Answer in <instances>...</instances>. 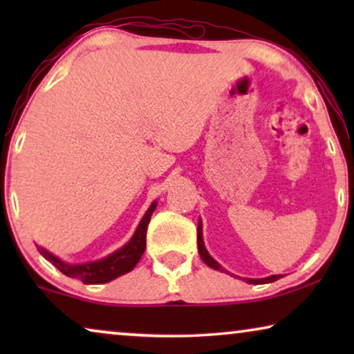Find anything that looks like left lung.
Returning a JSON list of instances; mask_svg holds the SVG:
<instances>
[{"mask_svg":"<svg viewBox=\"0 0 354 354\" xmlns=\"http://www.w3.org/2000/svg\"><path fill=\"white\" fill-rule=\"evenodd\" d=\"M196 234H198V251H200L201 259L205 261V264L209 266V268L216 269V270H222V272H224L225 269H222L221 266H219V263H216V261L211 258L209 253H207L206 248H205V243H203V236H201V221H200V224H198ZM280 277H282V275H270V277H266V279H243V280H246V282H248V283L259 285V283H270V282H275V280H279Z\"/></svg>","mask_w":354,"mask_h":354,"instance_id":"obj_1","label":"left lung"}]
</instances>
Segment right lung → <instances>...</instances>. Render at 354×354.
I'll use <instances>...</instances> for the list:
<instances>
[{
    "label": "right lung",
    "mask_w": 354,
    "mask_h": 354,
    "mask_svg": "<svg viewBox=\"0 0 354 354\" xmlns=\"http://www.w3.org/2000/svg\"><path fill=\"white\" fill-rule=\"evenodd\" d=\"M154 209H156V201L148 207L147 214L143 216L142 222L138 224V229L132 236V240H130L125 246H122L119 251H115V253L108 256V258L96 261V263L71 266L64 264L62 261L55 258V256L48 253L46 250L41 248L40 253L45 256L48 261H51V263L55 264L62 274L67 275V277L80 279L84 283H106L109 282V280L119 277V275L130 272V270L137 266L140 258H142V254L145 253V248H147V229Z\"/></svg>",
    "instance_id": "right-lung-1"
}]
</instances>
